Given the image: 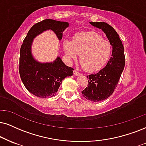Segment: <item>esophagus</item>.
I'll return each mask as SVG.
<instances>
[{"instance_id": "1", "label": "esophagus", "mask_w": 146, "mask_h": 146, "mask_svg": "<svg viewBox=\"0 0 146 146\" xmlns=\"http://www.w3.org/2000/svg\"><path fill=\"white\" fill-rule=\"evenodd\" d=\"M74 74L75 75V76H80V75H81V74H80V72H78V71H77V70H74Z\"/></svg>"}]
</instances>
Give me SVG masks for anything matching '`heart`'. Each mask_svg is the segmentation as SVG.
<instances>
[{
    "instance_id": "1",
    "label": "heart",
    "mask_w": 146,
    "mask_h": 146,
    "mask_svg": "<svg viewBox=\"0 0 146 146\" xmlns=\"http://www.w3.org/2000/svg\"><path fill=\"white\" fill-rule=\"evenodd\" d=\"M64 48L70 59H76L80 54V62L88 72L102 69L108 62L111 52L110 42L94 32L77 34L73 41L65 40Z\"/></svg>"
}]
</instances>
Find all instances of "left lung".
Here are the masks:
<instances>
[{
  "label": "left lung",
  "instance_id": "1",
  "mask_svg": "<svg viewBox=\"0 0 146 146\" xmlns=\"http://www.w3.org/2000/svg\"><path fill=\"white\" fill-rule=\"evenodd\" d=\"M93 26L102 30L112 46V55L105 68L97 74L87 76L88 86L82 91V96L91 102L105 100L114 93L123 72L125 64V57L119 35L114 28L105 22H90Z\"/></svg>",
  "mask_w": 146,
  "mask_h": 146
}]
</instances>
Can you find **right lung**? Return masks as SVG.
<instances>
[{"label":"right lung","mask_w":146,"mask_h":146,"mask_svg":"<svg viewBox=\"0 0 146 146\" xmlns=\"http://www.w3.org/2000/svg\"><path fill=\"white\" fill-rule=\"evenodd\" d=\"M68 26L69 23L66 21L44 19L34 25L23 41L19 57V75L25 87L35 96L42 98L53 97L62 80L72 76L74 69L66 66L59 57L49 63L36 60L31 49L34 38L44 31L51 30L61 40L63 32Z\"/></svg>","instance_id":"right-lung-1"}]
</instances>
